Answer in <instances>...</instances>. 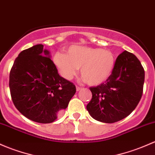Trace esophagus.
<instances>
[{
    "mask_svg": "<svg viewBox=\"0 0 155 155\" xmlns=\"http://www.w3.org/2000/svg\"><path fill=\"white\" fill-rule=\"evenodd\" d=\"M80 90H82V87H79V86H76V91H79Z\"/></svg>",
    "mask_w": 155,
    "mask_h": 155,
    "instance_id": "34e87169",
    "label": "esophagus"
}]
</instances>
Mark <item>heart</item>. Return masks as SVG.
I'll list each match as a JSON object with an SVG mask.
<instances>
[{
    "mask_svg": "<svg viewBox=\"0 0 155 155\" xmlns=\"http://www.w3.org/2000/svg\"><path fill=\"white\" fill-rule=\"evenodd\" d=\"M53 62L60 75L71 80L81 68L82 79L90 85H99L110 77L115 65V56L110 50L98 48L71 46L66 54L57 53Z\"/></svg>",
    "mask_w": 155,
    "mask_h": 155,
    "instance_id": "1",
    "label": "heart"
}]
</instances>
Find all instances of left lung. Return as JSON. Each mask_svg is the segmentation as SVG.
I'll list each match as a JSON object with an SVG mask.
<instances>
[{"instance_id": "1", "label": "left lung", "mask_w": 155, "mask_h": 155, "mask_svg": "<svg viewBox=\"0 0 155 155\" xmlns=\"http://www.w3.org/2000/svg\"><path fill=\"white\" fill-rule=\"evenodd\" d=\"M145 71L140 61L125 50L115 61L105 83L91 87L92 99L87 110L94 120L114 123L128 117L139 103L143 94Z\"/></svg>"}]
</instances>
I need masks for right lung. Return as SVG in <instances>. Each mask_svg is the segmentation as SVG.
I'll return each mask as SVG.
<instances>
[{
	"instance_id": "right-lung-1",
	"label": "right lung",
	"mask_w": 155,
	"mask_h": 155,
	"mask_svg": "<svg viewBox=\"0 0 155 155\" xmlns=\"http://www.w3.org/2000/svg\"><path fill=\"white\" fill-rule=\"evenodd\" d=\"M9 85L16 108L39 123L54 122L76 93V86L59 76L43 45L19 53L9 73Z\"/></svg>"
}]
</instances>
